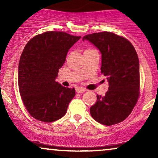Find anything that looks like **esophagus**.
<instances>
[{
  "instance_id": "obj_1",
  "label": "esophagus",
  "mask_w": 158,
  "mask_h": 158,
  "mask_svg": "<svg viewBox=\"0 0 158 158\" xmlns=\"http://www.w3.org/2000/svg\"><path fill=\"white\" fill-rule=\"evenodd\" d=\"M76 91L77 92V93L79 94H81V93H84L85 91V89L84 88H81V87H77V88H76Z\"/></svg>"
}]
</instances>
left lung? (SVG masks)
Segmentation results:
<instances>
[{"label": "left lung", "instance_id": "8db88e82", "mask_svg": "<svg viewBox=\"0 0 158 158\" xmlns=\"http://www.w3.org/2000/svg\"><path fill=\"white\" fill-rule=\"evenodd\" d=\"M102 54L101 73L107 77L108 90L90 107L93 118L106 126L126 119L139 97V64L135 48L129 41L110 32L88 34L82 38Z\"/></svg>", "mask_w": 158, "mask_h": 158}]
</instances>
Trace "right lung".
I'll use <instances>...</instances> for the list:
<instances>
[{
	"label": "right lung",
	"mask_w": 158,
	"mask_h": 158,
	"mask_svg": "<svg viewBox=\"0 0 158 158\" xmlns=\"http://www.w3.org/2000/svg\"><path fill=\"white\" fill-rule=\"evenodd\" d=\"M81 36L49 31L35 35L24 47L19 64V88L32 117L51 123L65 115L75 97L74 88L56 81L68 50Z\"/></svg>",
	"instance_id": "obj_1"
}]
</instances>
